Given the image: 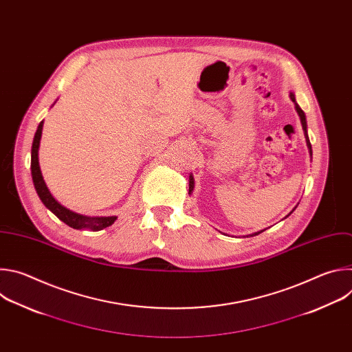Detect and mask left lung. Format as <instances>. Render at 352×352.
<instances>
[{"instance_id":"1","label":"left lung","mask_w":352,"mask_h":352,"mask_svg":"<svg viewBox=\"0 0 352 352\" xmlns=\"http://www.w3.org/2000/svg\"><path fill=\"white\" fill-rule=\"evenodd\" d=\"M289 97H291V100L292 102L295 103V110H296V113H298V116H299V118H300V124H302V129H304V132H305V139H307V144H308V148H309V153H311V156H312V146H311V142H309V136H308V131H307V117H305V113L300 110V107L296 104V102H295V94L291 91L289 93ZM193 185H195V182H193V175L190 174L189 175V193L193 190ZM295 209V208H294ZM294 212V210H292ZM291 212V213H292ZM289 213V214H291ZM288 214V216H289ZM265 230H262V231H258V232H254V234H250V235H246V236H255V235H258V234H261V232H263Z\"/></svg>"}]
</instances>
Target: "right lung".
Returning <instances> with one entry per match:
<instances>
[{"instance_id":"right-lung-1","label":"right lung","mask_w":352,"mask_h":352,"mask_svg":"<svg viewBox=\"0 0 352 352\" xmlns=\"http://www.w3.org/2000/svg\"><path fill=\"white\" fill-rule=\"evenodd\" d=\"M43 124L44 121H41L37 126V131L34 133L33 138V144H32V163H30V168H32V178H33V184L36 188V192L40 197L41 202L44 204V206L52 210L61 221H64L67 226L75 228V230H91V231H100L106 227H110L116 220L117 216H110V217H89V216H83L75 212H71L69 209L64 208L63 205H60L57 200L53 197V195L50 193L41 171H40V166H38V146H40V139H41V131H43Z\"/></svg>"}]
</instances>
